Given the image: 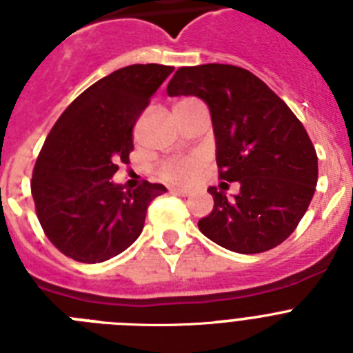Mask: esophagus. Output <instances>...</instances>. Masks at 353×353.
<instances>
[{"label": "esophagus", "mask_w": 353, "mask_h": 353, "mask_svg": "<svg viewBox=\"0 0 353 353\" xmlns=\"http://www.w3.org/2000/svg\"><path fill=\"white\" fill-rule=\"evenodd\" d=\"M173 192L179 196H191V189H187V187H173Z\"/></svg>", "instance_id": "obj_1"}]
</instances>
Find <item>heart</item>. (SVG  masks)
<instances>
[{"label": "heart", "mask_w": 353, "mask_h": 353, "mask_svg": "<svg viewBox=\"0 0 353 353\" xmlns=\"http://www.w3.org/2000/svg\"><path fill=\"white\" fill-rule=\"evenodd\" d=\"M201 166H203V159L198 157V155L176 157L162 164L161 174L162 179L170 180V182H191L198 176Z\"/></svg>", "instance_id": "obj_1"}]
</instances>
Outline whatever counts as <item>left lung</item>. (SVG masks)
I'll list each match as a JSON object with an SVG mask.
<instances>
[{
    "label": "left lung",
    "mask_w": 353,
    "mask_h": 353,
    "mask_svg": "<svg viewBox=\"0 0 353 353\" xmlns=\"http://www.w3.org/2000/svg\"><path fill=\"white\" fill-rule=\"evenodd\" d=\"M166 92L208 105L219 179L240 183L233 198L208 187L214 210L199 219V232L240 254L281 244L304 217L318 180L316 152L299 118L260 77L235 65L182 67Z\"/></svg>",
    "instance_id": "left-lung-1"
}]
</instances>
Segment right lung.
<instances>
[{
  "label": "right lung",
  "mask_w": 353,
  "mask_h": 353,
  "mask_svg": "<svg viewBox=\"0 0 353 353\" xmlns=\"http://www.w3.org/2000/svg\"><path fill=\"white\" fill-rule=\"evenodd\" d=\"M173 67L129 65L84 90L40 150L31 194L43 232L65 256L101 263L134 244L150 201L168 189L143 182L123 191L113 174L129 162L132 129Z\"/></svg>",
  "instance_id": "obj_1"
}]
</instances>
